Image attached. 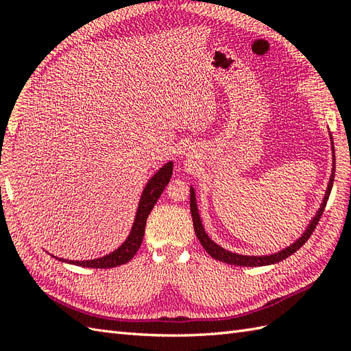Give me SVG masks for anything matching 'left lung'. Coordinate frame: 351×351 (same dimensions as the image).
<instances>
[{
	"mask_svg": "<svg viewBox=\"0 0 351 351\" xmlns=\"http://www.w3.org/2000/svg\"><path fill=\"white\" fill-rule=\"evenodd\" d=\"M330 140H332V134H330ZM333 145V141H332ZM332 152H333V160H335V147L332 146ZM335 164V161H333ZM333 180H335V166L332 169V176H330V181L329 185H327V190H326V195L323 199V204L319 206V210L317 213V215L314 219H312L311 225L308 226V229L304 230V234L297 240L295 243H293L289 245V247L283 249L278 253H273V255H265V256H247V255H238V253H232L226 249L220 247L219 244H215L210 237L206 235L205 229L202 226V221H200V215L197 211V204H196V196H195V190L193 187L190 189V210H191V217H193V226H195V232L196 237L199 238L200 244H202V247L206 250V253L210 256H213L214 259L220 261V263H225V264H230V265H240V267H263V265H270V264H276V263H280V261L287 259L288 256L293 255L294 252L299 250L302 245L309 240V237L314 232V229L317 226V223L322 219V214L326 208L327 204V199L330 196V191H332V185H333Z\"/></svg>",
	"mask_w": 351,
	"mask_h": 351,
	"instance_id": "1",
	"label": "left lung"
}]
</instances>
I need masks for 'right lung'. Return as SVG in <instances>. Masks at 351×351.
Wrapping results in <instances>:
<instances>
[{
    "mask_svg": "<svg viewBox=\"0 0 351 351\" xmlns=\"http://www.w3.org/2000/svg\"><path fill=\"white\" fill-rule=\"evenodd\" d=\"M171 171H173V162L169 161L166 166H162L151 178V180H149L143 193H141L137 214H136V220H134L131 232L121 247L116 249L114 252L108 253V255H106V256L98 258V259H90V261H68V259H62V258L58 259L57 256L56 258L58 261H63V263H69V264L81 265V267H88V268H113V267H119V265L128 263V261H131L132 256L136 255L137 250L140 249L141 241H143L147 215L151 214L154 205L156 204V200L160 199L162 190L166 189V185L169 184L170 178H171Z\"/></svg>",
    "mask_w": 351,
    "mask_h": 351,
    "instance_id": "1",
    "label": "right lung"
}]
</instances>
